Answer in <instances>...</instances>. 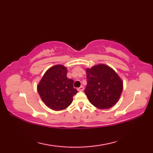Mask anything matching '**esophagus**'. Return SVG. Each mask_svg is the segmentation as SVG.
Masks as SVG:
<instances>
[{
    "label": "esophagus",
    "instance_id": "esophagus-1",
    "mask_svg": "<svg viewBox=\"0 0 153 153\" xmlns=\"http://www.w3.org/2000/svg\"><path fill=\"white\" fill-rule=\"evenodd\" d=\"M77 90H78L79 91H83L84 90V87H83V86H81L80 87H79L78 89H77Z\"/></svg>",
    "mask_w": 153,
    "mask_h": 153
}]
</instances>
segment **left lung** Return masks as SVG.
Segmentation results:
<instances>
[{
    "label": "left lung",
    "instance_id": "1",
    "mask_svg": "<svg viewBox=\"0 0 153 153\" xmlns=\"http://www.w3.org/2000/svg\"><path fill=\"white\" fill-rule=\"evenodd\" d=\"M87 85L85 93L89 102L99 109H108L118 102L123 82L112 68L100 64L86 68Z\"/></svg>",
    "mask_w": 153,
    "mask_h": 153
}]
</instances>
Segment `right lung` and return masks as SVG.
I'll use <instances>...</instances> for the list:
<instances>
[{"label":"right lung","mask_w":153,"mask_h":153,"mask_svg":"<svg viewBox=\"0 0 153 153\" xmlns=\"http://www.w3.org/2000/svg\"><path fill=\"white\" fill-rule=\"evenodd\" d=\"M67 68L57 64L51 67L37 85V91L43 102L54 110L68 108L77 93L74 88V80L67 77Z\"/></svg>","instance_id":"right-lung-1"}]
</instances>
